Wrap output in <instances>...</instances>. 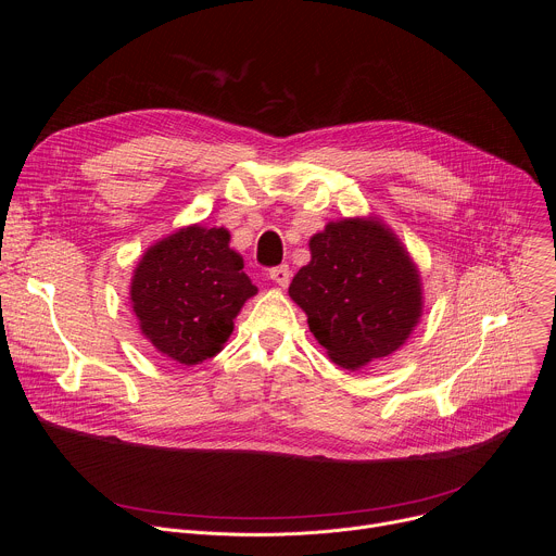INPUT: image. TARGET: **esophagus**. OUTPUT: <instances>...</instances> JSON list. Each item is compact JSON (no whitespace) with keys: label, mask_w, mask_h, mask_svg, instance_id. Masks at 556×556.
<instances>
[{"label":"esophagus","mask_w":556,"mask_h":556,"mask_svg":"<svg viewBox=\"0 0 556 556\" xmlns=\"http://www.w3.org/2000/svg\"><path fill=\"white\" fill-rule=\"evenodd\" d=\"M290 277H292V273H290V268H288L286 264L275 266V268L268 270V279H273V281H275L277 286H281V288H286V286L290 283Z\"/></svg>","instance_id":"1"}]
</instances>
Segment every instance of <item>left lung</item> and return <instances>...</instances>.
Wrapping results in <instances>:
<instances>
[{
    "label": "left lung",
    "mask_w": 556,
    "mask_h": 556,
    "mask_svg": "<svg viewBox=\"0 0 556 556\" xmlns=\"http://www.w3.org/2000/svg\"><path fill=\"white\" fill-rule=\"evenodd\" d=\"M288 292L328 356L358 369L399 350L422 312L420 275L393 232L374 219L330 222Z\"/></svg>",
    "instance_id": "left-lung-1"
}]
</instances>
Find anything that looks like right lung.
Instances as JSON below:
<instances>
[{
  "label": "right lung",
  "mask_w": 556,
  "mask_h": 556,
  "mask_svg": "<svg viewBox=\"0 0 556 556\" xmlns=\"http://www.w3.org/2000/svg\"><path fill=\"white\" fill-rule=\"evenodd\" d=\"M226 228L189 226L151 247L131 279V305L149 343L180 365L215 356L257 292Z\"/></svg>",
  "instance_id": "right-lung-1"
}]
</instances>
